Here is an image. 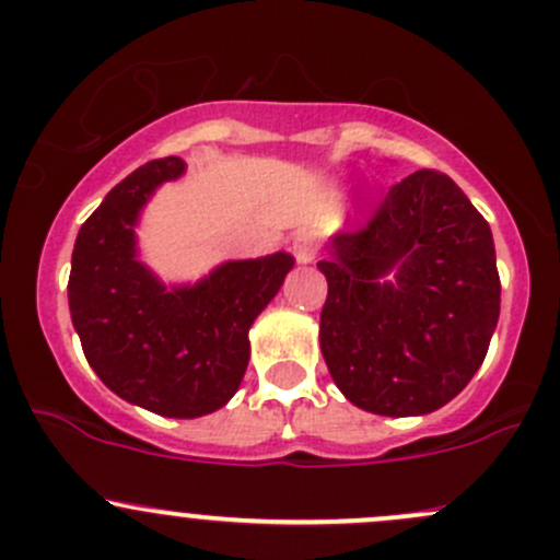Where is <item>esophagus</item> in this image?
Instances as JSON below:
<instances>
[{"label": "esophagus", "mask_w": 560, "mask_h": 560, "mask_svg": "<svg viewBox=\"0 0 560 560\" xmlns=\"http://www.w3.org/2000/svg\"><path fill=\"white\" fill-rule=\"evenodd\" d=\"M316 252H319V241H316V235L311 231L298 233L292 238V255L298 257V262H311L316 257Z\"/></svg>", "instance_id": "esophagus-1"}]
</instances>
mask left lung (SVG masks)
<instances>
[{
    "mask_svg": "<svg viewBox=\"0 0 560 560\" xmlns=\"http://www.w3.org/2000/svg\"><path fill=\"white\" fill-rule=\"evenodd\" d=\"M395 270L392 282L380 279ZM319 343L346 399L378 416H423L478 373L499 322L491 228L448 174L405 176L319 262Z\"/></svg>",
    "mask_w": 560,
    "mask_h": 560,
    "instance_id": "8db88e82",
    "label": "left lung"
}]
</instances>
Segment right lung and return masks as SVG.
Segmentation results:
<instances>
[{
	"label": "right lung",
	"instance_id": "add662e5",
	"mask_svg": "<svg viewBox=\"0 0 560 560\" xmlns=\"http://www.w3.org/2000/svg\"><path fill=\"white\" fill-rule=\"evenodd\" d=\"M185 172L158 158L128 174L82 222L69 311L88 364L117 397L168 419L214 413L249 364V327L273 300L292 257L225 262L196 287L166 290L137 260L133 225L161 182Z\"/></svg>",
	"mask_w": 560,
	"mask_h": 560
}]
</instances>
